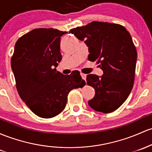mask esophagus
I'll return each instance as SVG.
<instances>
[{"label": "esophagus", "mask_w": 152, "mask_h": 152, "mask_svg": "<svg viewBox=\"0 0 152 152\" xmlns=\"http://www.w3.org/2000/svg\"><path fill=\"white\" fill-rule=\"evenodd\" d=\"M81 76H82V79L84 80V81H86V74H85V73H81Z\"/></svg>", "instance_id": "1"}]
</instances>
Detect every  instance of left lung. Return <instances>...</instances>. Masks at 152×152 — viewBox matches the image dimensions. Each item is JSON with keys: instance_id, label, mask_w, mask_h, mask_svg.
Masks as SVG:
<instances>
[{"instance_id": "1", "label": "left lung", "mask_w": 152, "mask_h": 152, "mask_svg": "<svg viewBox=\"0 0 152 152\" xmlns=\"http://www.w3.org/2000/svg\"><path fill=\"white\" fill-rule=\"evenodd\" d=\"M69 32L80 40L85 39L88 60L99 63L103 71L101 77L86 76L87 84L95 90L88 104L100 113L115 111L126 100L134 83L137 52L131 34L122 25L101 21H92Z\"/></svg>"}]
</instances>
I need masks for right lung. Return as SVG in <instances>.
I'll return each instance as SVG.
<instances>
[{
    "mask_svg": "<svg viewBox=\"0 0 152 152\" xmlns=\"http://www.w3.org/2000/svg\"><path fill=\"white\" fill-rule=\"evenodd\" d=\"M67 31L34 29L18 39L11 58V68L20 97L34 114L43 118L64 110L68 94L86 84L79 71L63 75L56 67L62 56L61 37Z\"/></svg>",
    "mask_w": 152,
    "mask_h": 152,
    "instance_id": "right-lung-1",
    "label": "right lung"
}]
</instances>
